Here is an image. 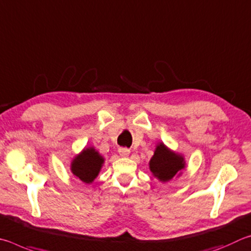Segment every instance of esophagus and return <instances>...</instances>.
<instances>
[{
  "label": "esophagus",
  "instance_id": "esophagus-1",
  "mask_svg": "<svg viewBox=\"0 0 251 251\" xmlns=\"http://www.w3.org/2000/svg\"><path fill=\"white\" fill-rule=\"evenodd\" d=\"M118 152H119V154H120L123 157L129 156V154H130V150L128 148H119Z\"/></svg>",
  "mask_w": 251,
  "mask_h": 251
}]
</instances>
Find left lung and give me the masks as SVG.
I'll return each mask as SVG.
<instances>
[{
    "label": "left lung",
    "mask_w": 251,
    "mask_h": 251,
    "mask_svg": "<svg viewBox=\"0 0 251 251\" xmlns=\"http://www.w3.org/2000/svg\"><path fill=\"white\" fill-rule=\"evenodd\" d=\"M150 170L161 182H169L185 168L182 155L171 151L163 143L156 146L154 155L150 160Z\"/></svg>",
    "instance_id": "obj_1"
}]
</instances>
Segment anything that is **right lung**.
Listing matches in <instances>:
<instances>
[{
	"label": "right lung",
	"instance_id": "right-lung-1",
	"mask_svg": "<svg viewBox=\"0 0 251 251\" xmlns=\"http://www.w3.org/2000/svg\"><path fill=\"white\" fill-rule=\"evenodd\" d=\"M103 157L94 148L85 149L72 162V172L83 183H92L98 176L101 166L103 164Z\"/></svg>",
	"mask_w": 251,
	"mask_h": 251
}]
</instances>
